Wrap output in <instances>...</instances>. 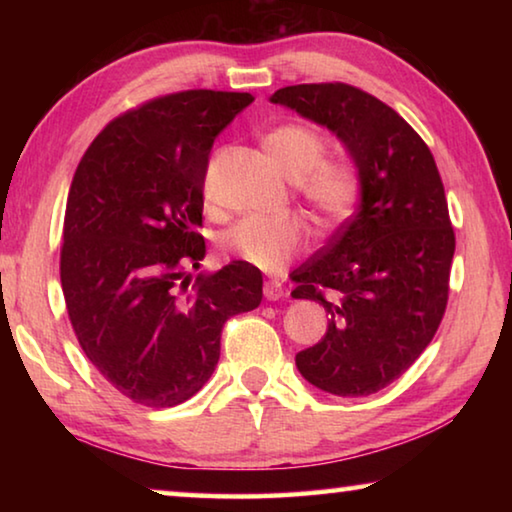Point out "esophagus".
I'll return each mask as SVG.
<instances>
[{"label":"esophagus","instance_id":"34e87169","mask_svg":"<svg viewBox=\"0 0 512 512\" xmlns=\"http://www.w3.org/2000/svg\"><path fill=\"white\" fill-rule=\"evenodd\" d=\"M264 296H266V300H280V298L287 296V293H284L282 284L266 282V284H264Z\"/></svg>","mask_w":512,"mask_h":512}]
</instances>
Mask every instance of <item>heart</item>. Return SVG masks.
<instances>
[{"instance_id":"1","label":"heart","mask_w":512,"mask_h":512,"mask_svg":"<svg viewBox=\"0 0 512 512\" xmlns=\"http://www.w3.org/2000/svg\"><path fill=\"white\" fill-rule=\"evenodd\" d=\"M264 149L289 180H296L300 196L316 219L332 228L348 219L359 198V178L350 164L323 160L325 140L302 124H284L264 137ZM307 244V228L298 216L264 219L250 216L221 237V246L241 262L266 273L287 266Z\"/></svg>"}]
</instances>
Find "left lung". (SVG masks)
Wrapping results in <instances>:
<instances>
[{
	"label": "left lung",
	"mask_w": 512,
	"mask_h": 512,
	"mask_svg": "<svg viewBox=\"0 0 512 512\" xmlns=\"http://www.w3.org/2000/svg\"><path fill=\"white\" fill-rule=\"evenodd\" d=\"M271 103L334 133L361 192L352 219L291 275V296L329 314L325 336L296 354V366L329 395H372L411 368L445 314L456 239L443 180L422 137L368 92L305 83Z\"/></svg>",
	"instance_id": "8db88e82"
}]
</instances>
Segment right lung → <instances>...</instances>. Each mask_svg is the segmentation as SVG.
Listing matches in <instances>:
<instances>
[{
  "label": "right lung",
  "instance_id": "1",
  "mask_svg": "<svg viewBox=\"0 0 512 512\" xmlns=\"http://www.w3.org/2000/svg\"><path fill=\"white\" fill-rule=\"evenodd\" d=\"M248 92L187 90L112 119L88 146L67 196L60 284L85 357L137 404L167 409L196 395L221 354L230 316L262 302V273L205 257L203 183Z\"/></svg>",
  "mask_w": 512,
  "mask_h": 512
}]
</instances>
